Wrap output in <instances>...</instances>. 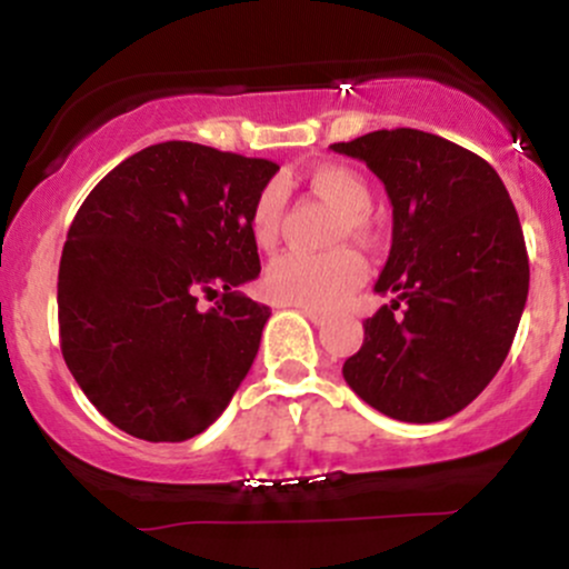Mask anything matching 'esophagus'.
Segmentation results:
<instances>
[{"mask_svg": "<svg viewBox=\"0 0 569 569\" xmlns=\"http://www.w3.org/2000/svg\"><path fill=\"white\" fill-rule=\"evenodd\" d=\"M299 310H302V316L307 318V321L310 323H316V326H321L323 321H326V316L321 310H305V307H299Z\"/></svg>", "mask_w": 569, "mask_h": 569, "instance_id": "obj_1", "label": "esophagus"}]
</instances>
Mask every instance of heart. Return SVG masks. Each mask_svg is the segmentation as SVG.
Listing matches in <instances>:
<instances>
[{
	"label": "heart",
	"mask_w": 569,
	"mask_h": 569,
	"mask_svg": "<svg viewBox=\"0 0 569 569\" xmlns=\"http://www.w3.org/2000/svg\"><path fill=\"white\" fill-rule=\"evenodd\" d=\"M310 184L348 217L352 232L361 230V219L371 208V194L356 173L342 166H323L312 173ZM280 208H283V200H280L278 187H267L253 202L251 232L259 246L270 248L276 243ZM363 276H367V264L350 248L326 253L286 251L267 267L264 289L276 302L305 307V310H331L361 286Z\"/></svg>",
	"instance_id": "obj_1"
}]
</instances>
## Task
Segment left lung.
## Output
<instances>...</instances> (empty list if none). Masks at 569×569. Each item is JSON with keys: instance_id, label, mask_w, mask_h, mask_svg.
Masks as SVG:
<instances>
[{"instance_id": "1", "label": "left lung", "mask_w": 569, "mask_h": 569, "mask_svg": "<svg viewBox=\"0 0 569 569\" xmlns=\"http://www.w3.org/2000/svg\"><path fill=\"white\" fill-rule=\"evenodd\" d=\"M367 162L393 206V243L345 382L401 422H439L492 382L519 329L530 262L508 189L479 154L415 128L331 143Z\"/></svg>"}]
</instances>
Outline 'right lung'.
I'll return each instance as SVG.
<instances>
[{
	"instance_id": "obj_1",
	"label": "right lung",
	"mask_w": 569,
	"mask_h": 569,
	"mask_svg": "<svg viewBox=\"0 0 569 569\" xmlns=\"http://www.w3.org/2000/svg\"><path fill=\"white\" fill-rule=\"evenodd\" d=\"M276 173L270 160L162 141L84 198L61 253L58 326L63 361L112 426L187 441L232 401L270 318L240 286L262 270L251 211Z\"/></svg>"
}]
</instances>
